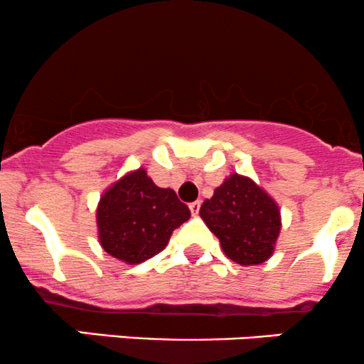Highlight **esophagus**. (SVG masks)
<instances>
[{
    "mask_svg": "<svg viewBox=\"0 0 364 364\" xmlns=\"http://www.w3.org/2000/svg\"><path fill=\"white\" fill-rule=\"evenodd\" d=\"M199 208H201V201H194L189 204V210H191V213H193V216L199 215Z\"/></svg>",
    "mask_w": 364,
    "mask_h": 364,
    "instance_id": "obj_1",
    "label": "esophagus"
}]
</instances>
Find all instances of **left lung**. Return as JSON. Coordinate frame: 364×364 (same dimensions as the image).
<instances>
[{"mask_svg":"<svg viewBox=\"0 0 364 364\" xmlns=\"http://www.w3.org/2000/svg\"><path fill=\"white\" fill-rule=\"evenodd\" d=\"M199 215L227 258L242 267L264 263L275 251L282 227L279 204L249 177L232 173L203 203Z\"/></svg>","mask_w":364,"mask_h":364,"instance_id":"left-lung-1","label":"left lung"}]
</instances>
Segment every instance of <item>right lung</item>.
Returning <instances> with one entry per match:
<instances>
[{"instance_id":"add662e5","label":"right lung","mask_w":364,"mask_h":364,"mask_svg":"<svg viewBox=\"0 0 364 364\" xmlns=\"http://www.w3.org/2000/svg\"><path fill=\"white\" fill-rule=\"evenodd\" d=\"M189 218V208L173 191L158 187L144 168H137L101 196L97 237L109 256L139 264L161 252L175 228Z\"/></svg>"}]
</instances>
